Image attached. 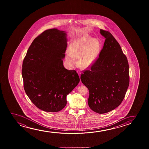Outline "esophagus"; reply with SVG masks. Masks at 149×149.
<instances>
[{
    "instance_id": "34e87169",
    "label": "esophagus",
    "mask_w": 149,
    "mask_h": 149,
    "mask_svg": "<svg viewBox=\"0 0 149 149\" xmlns=\"http://www.w3.org/2000/svg\"><path fill=\"white\" fill-rule=\"evenodd\" d=\"M78 73L79 74V77L80 76V73L79 71H77Z\"/></svg>"
}]
</instances>
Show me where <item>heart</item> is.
Masks as SVG:
<instances>
[{
    "mask_svg": "<svg viewBox=\"0 0 149 149\" xmlns=\"http://www.w3.org/2000/svg\"><path fill=\"white\" fill-rule=\"evenodd\" d=\"M100 44L98 39L85 36L73 41L70 45L66 61L70 65L75 63L81 69H86L94 63L98 57Z\"/></svg>",
    "mask_w": 149,
    "mask_h": 149,
    "instance_id": "1",
    "label": "heart"
}]
</instances>
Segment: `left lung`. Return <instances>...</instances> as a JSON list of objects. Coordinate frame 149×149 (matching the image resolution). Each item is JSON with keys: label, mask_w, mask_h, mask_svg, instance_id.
<instances>
[{"label": "left lung", "mask_w": 149, "mask_h": 149, "mask_svg": "<svg viewBox=\"0 0 149 149\" xmlns=\"http://www.w3.org/2000/svg\"><path fill=\"white\" fill-rule=\"evenodd\" d=\"M105 38L99 56L91 69L80 79L90 93L88 104L95 112L102 114L118 107L129 84V64L120 45L111 33L100 29Z\"/></svg>", "instance_id": "obj_1"}]
</instances>
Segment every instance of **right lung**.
Masks as SVG:
<instances>
[{
  "instance_id": "add662e5",
  "label": "right lung",
  "mask_w": 149,
  "mask_h": 149,
  "mask_svg": "<svg viewBox=\"0 0 149 149\" xmlns=\"http://www.w3.org/2000/svg\"><path fill=\"white\" fill-rule=\"evenodd\" d=\"M67 33L56 29L35 38L23 62L24 88L31 101L46 112H57L67 104V96L79 82L75 70L64 67Z\"/></svg>"
}]
</instances>
